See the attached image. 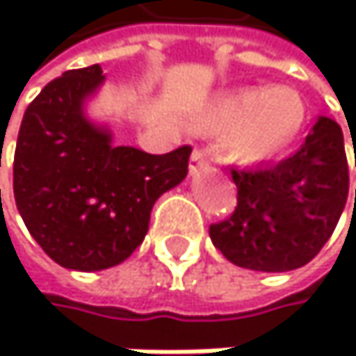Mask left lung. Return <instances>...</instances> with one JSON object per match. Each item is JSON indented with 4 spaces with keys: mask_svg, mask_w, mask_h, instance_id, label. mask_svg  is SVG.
I'll return each mask as SVG.
<instances>
[{
    "mask_svg": "<svg viewBox=\"0 0 356 356\" xmlns=\"http://www.w3.org/2000/svg\"><path fill=\"white\" fill-rule=\"evenodd\" d=\"M104 79L100 65H89L51 81L27 106L15 152L19 213L40 248L72 271L130 258L154 202L188 172L181 149L147 154L115 143L87 117V100Z\"/></svg>",
    "mask_w": 356,
    "mask_h": 356,
    "instance_id": "left-lung-1",
    "label": "left lung"
}]
</instances>
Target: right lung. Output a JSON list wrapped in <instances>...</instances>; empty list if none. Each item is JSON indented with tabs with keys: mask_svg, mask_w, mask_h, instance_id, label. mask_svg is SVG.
Wrapping results in <instances>:
<instances>
[{
	"mask_svg": "<svg viewBox=\"0 0 356 356\" xmlns=\"http://www.w3.org/2000/svg\"><path fill=\"white\" fill-rule=\"evenodd\" d=\"M237 209L209 228L232 265L284 273L307 265L344 211L348 162L337 124L318 117L301 152L271 172H239Z\"/></svg>",
	"mask_w": 356,
	"mask_h": 356,
	"instance_id": "obj_1",
	"label": "right lung"
}]
</instances>
